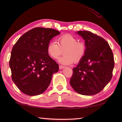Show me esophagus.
<instances>
[{"mask_svg":"<svg viewBox=\"0 0 122 122\" xmlns=\"http://www.w3.org/2000/svg\"><path fill=\"white\" fill-rule=\"evenodd\" d=\"M59 69H62L63 68H64V66H61V65H60V66H59Z\"/></svg>","mask_w":122,"mask_h":122,"instance_id":"esophagus-1","label":"esophagus"}]
</instances>
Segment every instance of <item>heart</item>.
Returning <instances> with one entry per match:
<instances>
[{"instance_id":"heart-1","label":"heart","mask_w":122,"mask_h":122,"mask_svg":"<svg viewBox=\"0 0 122 122\" xmlns=\"http://www.w3.org/2000/svg\"><path fill=\"white\" fill-rule=\"evenodd\" d=\"M58 43L51 41L47 46V52L51 58L57 59L63 54L64 55L59 59L63 64H71L81 61L85 56L86 46L84 43L78 41L76 38L71 34H64L57 39Z\"/></svg>"}]
</instances>
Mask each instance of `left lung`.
Returning a JSON list of instances; mask_svg holds the SVG:
<instances>
[{
    "label": "left lung",
    "mask_w": 122,
    "mask_h": 122,
    "mask_svg": "<svg viewBox=\"0 0 122 122\" xmlns=\"http://www.w3.org/2000/svg\"><path fill=\"white\" fill-rule=\"evenodd\" d=\"M85 41L86 54L76 68L70 84L80 94L92 96L100 92L112 78L114 56L107 41L89 31H78Z\"/></svg>",
    "instance_id": "8db88e82"
}]
</instances>
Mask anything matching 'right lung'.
<instances>
[{
  "label": "right lung",
  "instance_id": "right-lung-1",
  "mask_svg": "<svg viewBox=\"0 0 122 122\" xmlns=\"http://www.w3.org/2000/svg\"><path fill=\"white\" fill-rule=\"evenodd\" d=\"M60 34L51 28L37 27L20 36L12 48L9 61L11 78L17 87L28 96L43 93L49 86L59 65L49 56L50 41Z\"/></svg>",
  "mask_w": 122,
  "mask_h": 122
}]
</instances>
